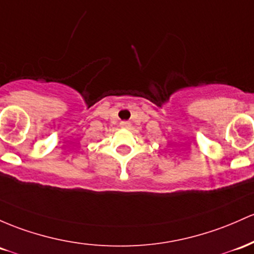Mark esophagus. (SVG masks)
Wrapping results in <instances>:
<instances>
[{
	"instance_id": "1",
	"label": "esophagus",
	"mask_w": 254,
	"mask_h": 254,
	"mask_svg": "<svg viewBox=\"0 0 254 254\" xmlns=\"http://www.w3.org/2000/svg\"><path fill=\"white\" fill-rule=\"evenodd\" d=\"M121 127H130V122H127V121L122 122V123H121Z\"/></svg>"
}]
</instances>
